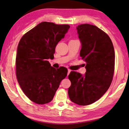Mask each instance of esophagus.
<instances>
[{"instance_id":"obj_1","label":"esophagus","mask_w":129,"mask_h":129,"mask_svg":"<svg viewBox=\"0 0 129 129\" xmlns=\"http://www.w3.org/2000/svg\"><path fill=\"white\" fill-rule=\"evenodd\" d=\"M71 69H68V74H67L68 76V75H69V73H71Z\"/></svg>"}]
</instances>
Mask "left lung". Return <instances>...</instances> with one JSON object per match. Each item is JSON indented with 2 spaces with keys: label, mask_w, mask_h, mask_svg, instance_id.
I'll return each mask as SVG.
<instances>
[{
  "label": "left lung",
  "mask_w": 129,
  "mask_h": 129,
  "mask_svg": "<svg viewBox=\"0 0 129 129\" xmlns=\"http://www.w3.org/2000/svg\"><path fill=\"white\" fill-rule=\"evenodd\" d=\"M82 47L80 55L86 62V72L82 76L72 71L68 76L70 100L81 106L99 100L108 90L114 72L115 52L108 34L95 25L84 24L77 26Z\"/></svg>",
  "instance_id": "left-lung-1"
}]
</instances>
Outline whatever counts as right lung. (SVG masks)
<instances>
[{
  "instance_id": "obj_1",
  "label": "right lung",
  "mask_w": 129,
  "mask_h": 129,
  "mask_svg": "<svg viewBox=\"0 0 129 129\" xmlns=\"http://www.w3.org/2000/svg\"><path fill=\"white\" fill-rule=\"evenodd\" d=\"M69 28L67 24L43 21L24 35L19 41L16 77L24 93L35 103L51 102L61 80L67 76V68H54L48 59L54 58L57 44Z\"/></svg>"
}]
</instances>
